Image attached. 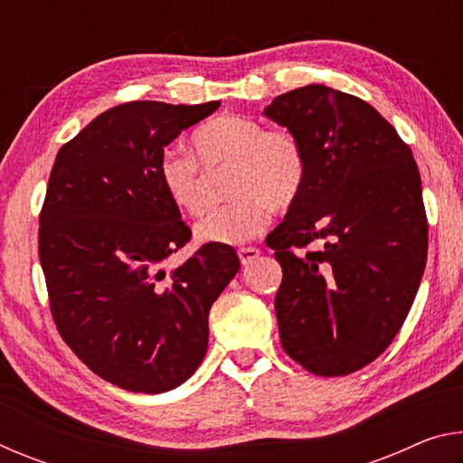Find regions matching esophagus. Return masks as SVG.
I'll list each match as a JSON object with an SVG mask.
<instances>
[{
    "label": "esophagus",
    "instance_id": "1",
    "mask_svg": "<svg viewBox=\"0 0 463 463\" xmlns=\"http://www.w3.org/2000/svg\"><path fill=\"white\" fill-rule=\"evenodd\" d=\"M260 255H261V250L255 249V247H242V249H239V260H241L242 265L253 263Z\"/></svg>",
    "mask_w": 463,
    "mask_h": 463
}]
</instances>
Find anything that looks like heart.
<instances>
[{"label":"heart","mask_w":463,"mask_h":463,"mask_svg":"<svg viewBox=\"0 0 463 463\" xmlns=\"http://www.w3.org/2000/svg\"><path fill=\"white\" fill-rule=\"evenodd\" d=\"M192 153L167 148L159 156V182L185 214L198 216L210 203V175L231 171L226 195L195 224V239L208 245H239L261 234L271 210L298 200L307 179V155L292 130L268 128L241 114H222L194 132Z\"/></svg>","instance_id":"heart-1"}]
</instances>
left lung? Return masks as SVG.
<instances>
[{
	"label": "left lung",
	"instance_id": "8db88e82",
	"mask_svg": "<svg viewBox=\"0 0 463 463\" xmlns=\"http://www.w3.org/2000/svg\"><path fill=\"white\" fill-rule=\"evenodd\" d=\"M265 116L300 138L307 179L268 245L284 269L281 347L325 378L372 364L401 331L427 261L409 145L367 101L326 85L281 93ZM315 241V251L303 249Z\"/></svg>",
	"mask_w": 463,
	"mask_h": 463
}]
</instances>
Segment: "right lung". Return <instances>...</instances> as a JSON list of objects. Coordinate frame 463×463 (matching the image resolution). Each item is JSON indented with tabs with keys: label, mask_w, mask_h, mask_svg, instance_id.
<instances>
[{
	"label": "right lung",
	"mask_w": 463,
	"mask_h": 463,
	"mask_svg": "<svg viewBox=\"0 0 463 463\" xmlns=\"http://www.w3.org/2000/svg\"><path fill=\"white\" fill-rule=\"evenodd\" d=\"M218 106L128 101L54 159L38 229L54 325L93 373L128 392L161 394L190 378L208 349L210 307L241 268L229 245L167 268L192 231L159 182V156Z\"/></svg>",
	"instance_id": "right-lung-1"
}]
</instances>
